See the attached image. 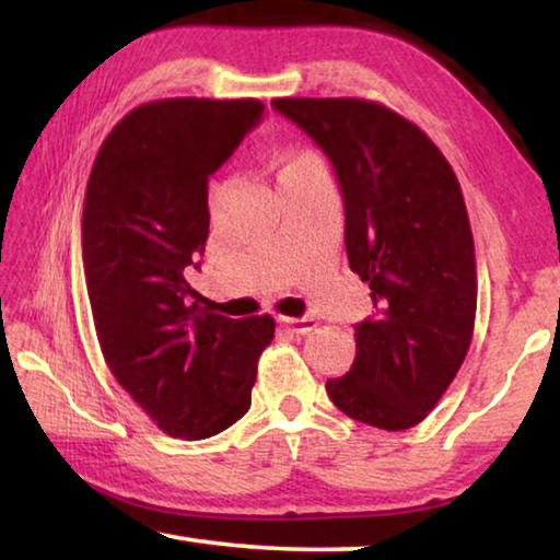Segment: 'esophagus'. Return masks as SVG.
<instances>
[{
	"label": "esophagus",
	"mask_w": 560,
	"mask_h": 560,
	"mask_svg": "<svg viewBox=\"0 0 560 560\" xmlns=\"http://www.w3.org/2000/svg\"><path fill=\"white\" fill-rule=\"evenodd\" d=\"M281 326H287L291 334H308V330H314L318 324L316 318L311 316H303V318H279Z\"/></svg>",
	"instance_id": "obj_1"
}]
</instances>
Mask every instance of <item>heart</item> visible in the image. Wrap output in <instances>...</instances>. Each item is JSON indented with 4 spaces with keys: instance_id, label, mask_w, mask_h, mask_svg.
<instances>
[{
    "instance_id": "heart-1",
    "label": "heart",
    "mask_w": 560,
    "mask_h": 560,
    "mask_svg": "<svg viewBox=\"0 0 560 560\" xmlns=\"http://www.w3.org/2000/svg\"><path fill=\"white\" fill-rule=\"evenodd\" d=\"M293 167H324V163H320V160L311 153H296L289 158V163L283 170H293Z\"/></svg>"
}]
</instances>
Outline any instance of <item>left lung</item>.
I'll return each mask as SVG.
<instances>
[{
	"mask_svg": "<svg viewBox=\"0 0 560 560\" xmlns=\"http://www.w3.org/2000/svg\"><path fill=\"white\" fill-rule=\"evenodd\" d=\"M324 150L346 207L348 264L375 314L355 326L350 373L326 383L340 412L410 430L467 355L477 264L459 179L424 132L365 98H273Z\"/></svg>",
	"mask_w": 560,
	"mask_h": 560,
	"instance_id": "1",
	"label": "left lung"
}]
</instances>
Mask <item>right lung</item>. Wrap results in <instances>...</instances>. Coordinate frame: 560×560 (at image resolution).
Wrapping results in <instances>:
<instances>
[{
  "instance_id": "add662e5",
  "label": "right lung",
  "mask_w": 560,
  "mask_h": 560,
  "mask_svg": "<svg viewBox=\"0 0 560 560\" xmlns=\"http://www.w3.org/2000/svg\"><path fill=\"white\" fill-rule=\"evenodd\" d=\"M257 98H163L103 140L86 185L81 252L113 377L170 438L205 440L249 410L271 316L226 318L185 273L210 234L207 183L257 122Z\"/></svg>"
}]
</instances>
